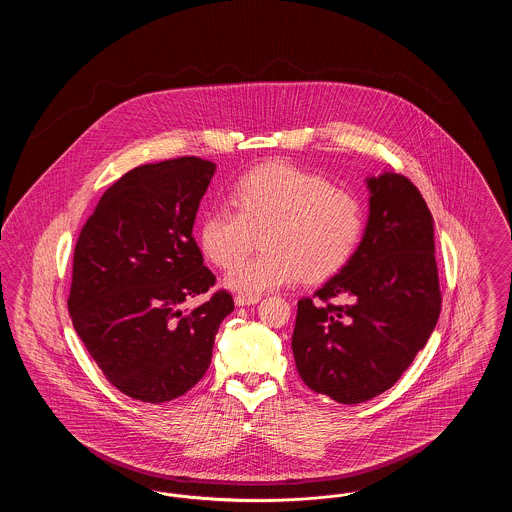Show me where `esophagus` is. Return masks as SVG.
<instances>
[{"label": "esophagus", "instance_id": "esophagus-1", "mask_svg": "<svg viewBox=\"0 0 512 512\" xmlns=\"http://www.w3.org/2000/svg\"><path fill=\"white\" fill-rule=\"evenodd\" d=\"M261 301V295H247V293H240L234 297V303L238 307H244V305H255Z\"/></svg>", "mask_w": 512, "mask_h": 512}]
</instances>
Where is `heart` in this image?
<instances>
[{"label": "heart", "mask_w": 512, "mask_h": 512, "mask_svg": "<svg viewBox=\"0 0 512 512\" xmlns=\"http://www.w3.org/2000/svg\"><path fill=\"white\" fill-rule=\"evenodd\" d=\"M228 205L232 211L201 219L197 242L215 267H234L226 284L247 295L301 278L326 282L353 261L365 236V207L357 195L286 161L244 172L228 190ZM257 235L266 251L242 262Z\"/></svg>", "instance_id": "b5f03b06"}]
</instances>
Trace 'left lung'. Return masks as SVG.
<instances>
[{"mask_svg": "<svg viewBox=\"0 0 512 512\" xmlns=\"http://www.w3.org/2000/svg\"><path fill=\"white\" fill-rule=\"evenodd\" d=\"M370 215L353 261L297 301L292 349L301 380L343 405L401 378L441 311L434 220L413 182L368 178Z\"/></svg>", "mask_w": 512, "mask_h": 512, "instance_id": "1", "label": "left lung"}]
</instances>
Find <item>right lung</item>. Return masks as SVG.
Listing matches in <instances>:
<instances>
[{
  "label": "right lung",
  "instance_id": "right-lung-1",
  "mask_svg": "<svg viewBox=\"0 0 512 512\" xmlns=\"http://www.w3.org/2000/svg\"><path fill=\"white\" fill-rule=\"evenodd\" d=\"M217 165L178 157L126 172L88 217L74 245L69 313L99 370L124 395L165 403L192 390L211 365L220 322L234 311L209 292L192 236ZM208 293L195 310L192 296Z\"/></svg>",
  "mask_w": 512,
  "mask_h": 512
}]
</instances>
